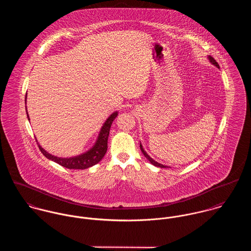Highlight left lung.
Segmentation results:
<instances>
[{
	"label": "left lung",
	"instance_id": "obj_1",
	"mask_svg": "<svg viewBox=\"0 0 251 251\" xmlns=\"http://www.w3.org/2000/svg\"><path fill=\"white\" fill-rule=\"evenodd\" d=\"M208 59H209V61L214 65V66H215L216 68H218L219 69V65L217 64V62L215 61V59L212 57V56H209L208 57ZM140 149H141V151H142V152H143L144 155L146 156V158L147 159H149V161L152 164V165H154V166H156V167H160V168H166V167H168V166H165V165H163V164H160V163H158V162H156L155 160H153L146 151H145V150L143 149V146L140 144Z\"/></svg>",
	"mask_w": 251,
	"mask_h": 251
}]
</instances>
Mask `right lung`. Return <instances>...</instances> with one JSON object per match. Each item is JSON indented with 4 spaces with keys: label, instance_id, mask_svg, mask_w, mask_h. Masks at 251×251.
<instances>
[{
    "label": "right lung",
    "instance_id": "1",
    "mask_svg": "<svg viewBox=\"0 0 251 251\" xmlns=\"http://www.w3.org/2000/svg\"><path fill=\"white\" fill-rule=\"evenodd\" d=\"M26 99H27V96L25 98V102H26ZM117 116H118V112L116 111L108 117L107 120L105 121V123L103 124V126H102V127L100 131L99 137H98L95 145L89 151H87L86 152H83L79 155L72 156V157H58V156H55V155L49 153L48 151H46L39 144L37 143L38 144V148H39L40 151L43 153L44 156H46L48 159L64 166L66 168H69V169H86V168L92 167V166L96 165L97 163H99L106 153L110 127H111V125H112L113 121L115 120V118ZM27 117H28V120L30 121L28 112H27Z\"/></svg>",
    "mask_w": 251,
    "mask_h": 251
}]
</instances>
